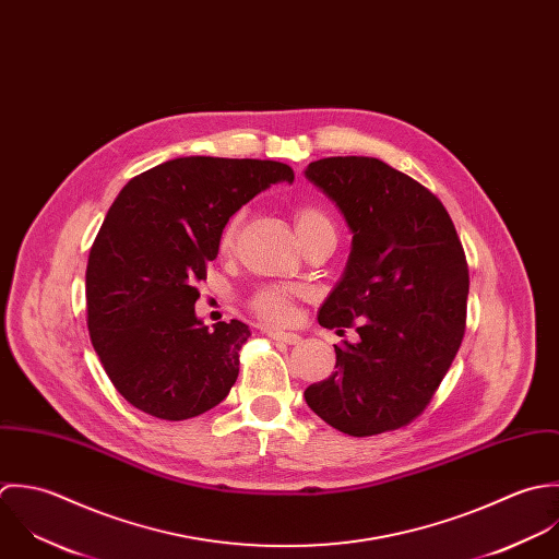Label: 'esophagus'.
Instances as JSON below:
<instances>
[{
    "mask_svg": "<svg viewBox=\"0 0 559 559\" xmlns=\"http://www.w3.org/2000/svg\"><path fill=\"white\" fill-rule=\"evenodd\" d=\"M265 333L272 336L274 341L287 343V345H298L302 341V336L298 335V333H285V331H274V329H267Z\"/></svg>",
    "mask_w": 559,
    "mask_h": 559,
    "instance_id": "esophagus-1",
    "label": "esophagus"
}]
</instances>
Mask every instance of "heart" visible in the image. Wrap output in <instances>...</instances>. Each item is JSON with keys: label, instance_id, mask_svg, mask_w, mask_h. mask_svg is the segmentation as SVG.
<instances>
[{"label": "heart", "instance_id": "1", "mask_svg": "<svg viewBox=\"0 0 559 559\" xmlns=\"http://www.w3.org/2000/svg\"><path fill=\"white\" fill-rule=\"evenodd\" d=\"M294 223H296V230H298V237L305 235V233H311V230H318V228H333V221L331 216L316 203H305L296 210L294 214ZM237 226H239V216H233L228 223L224 224L223 233H221V246L224 250L230 248L233 239H235V233H237ZM296 289L292 287H281V285H270V287H263L259 292L252 294L250 298V309L267 320V322H276V324H285L294 318V300H296Z\"/></svg>", "mask_w": 559, "mask_h": 559}]
</instances>
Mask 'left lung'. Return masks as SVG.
Masks as SVG:
<instances>
[{
	"mask_svg": "<svg viewBox=\"0 0 559 559\" xmlns=\"http://www.w3.org/2000/svg\"><path fill=\"white\" fill-rule=\"evenodd\" d=\"M305 177L352 230L347 265L318 320L358 333L356 343L335 345V373L305 400L349 437L404 428L430 404L464 336L460 237L428 188L376 157H324Z\"/></svg>",
	"mask_w": 559,
	"mask_h": 559,
	"instance_id": "left-lung-1",
	"label": "left lung"
}]
</instances>
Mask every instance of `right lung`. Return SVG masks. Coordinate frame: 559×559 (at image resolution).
Listing matches in <instances>:
<instances>
[{"mask_svg": "<svg viewBox=\"0 0 559 559\" xmlns=\"http://www.w3.org/2000/svg\"><path fill=\"white\" fill-rule=\"evenodd\" d=\"M278 181L272 159L177 157L133 177L91 248L86 307L93 347L116 391L138 411L183 421L228 395L243 322L205 326L194 305L228 218Z\"/></svg>", "mask_w": 559, "mask_h": 559, "instance_id": "right-lung-1", "label": "right lung"}]
</instances>
